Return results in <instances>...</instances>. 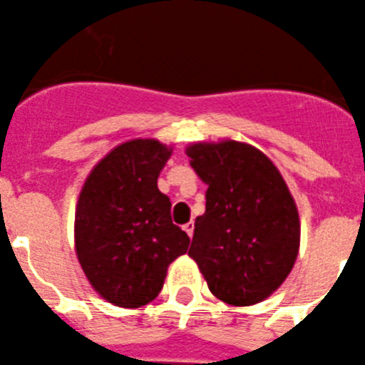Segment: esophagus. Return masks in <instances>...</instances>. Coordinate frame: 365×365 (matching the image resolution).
<instances>
[{"mask_svg": "<svg viewBox=\"0 0 365 365\" xmlns=\"http://www.w3.org/2000/svg\"><path fill=\"white\" fill-rule=\"evenodd\" d=\"M183 231H185L187 235H189L190 238H192V232H195V223H192V222L185 223V225H183Z\"/></svg>", "mask_w": 365, "mask_h": 365, "instance_id": "34e87169", "label": "esophagus"}]
</instances>
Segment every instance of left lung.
Returning <instances> with one entry per match:
<instances>
[{
    "mask_svg": "<svg viewBox=\"0 0 365 365\" xmlns=\"http://www.w3.org/2000/svg\"><path fill=\"white\" fill-rule=\"evenodd\" d=\"M187 156L209 185L189 256L225 304L265 300L287 278L300 245V220L284 178L264 153L232 140L195 143Z\"/></svg>",
    "mask_w": 365,
    "mask_h": 365,
    "instance_id": "8db88e82",
    "label": "left lung"
}]
</instances>
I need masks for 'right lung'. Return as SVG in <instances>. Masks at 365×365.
<instances>
[{"mask_svg":"<svg viewBox=\"0 0 365 365\" xmlns=\"http://www.w3.org/2000/svg\"><path fill=\"white\" fill-rule=\"evenodd\" d=\"M173 150L156 140H130L93 169L80 192L74 222L85 277L110 304L142 307L163 287L167 267L189 247L170 220V200L158 176Z\"/></svg>","mask_w":365,"mask_h":365,"instance_id":"obj_1","label":"right lung"}]
</instances>
